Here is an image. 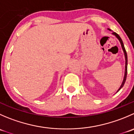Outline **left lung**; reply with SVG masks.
<instances>
[{
	"mask_svg": "<svg viewBox=\"0 0 134 134\" xmlns=\"http://www.w3.org/2000/svg\"><path fill=\"white\" fill-rule=\"evenodd\" d=\"M108 30H109V31H111V30L109 29V28H108ZM112 35H113V36H115V37H117V39H118L120 43H121V47H122V51H123L124 54H125V75H124L123 80H122V83H121V86H120V87L118 89V90H117V93L120 90H121V88H122V87H123L124 84H125V82H126V76H127V65H128V57H127V53H126V50H125V46H124L123 42H122V40H121V37H120V36H119V35L117 34V33H115V32H112Z\"/></svg>",
	"mask_w": 134,
	"mask_h": 134,
	"instance_id": "8db88e82",
	"label": "left lung"
}]
</instances>
